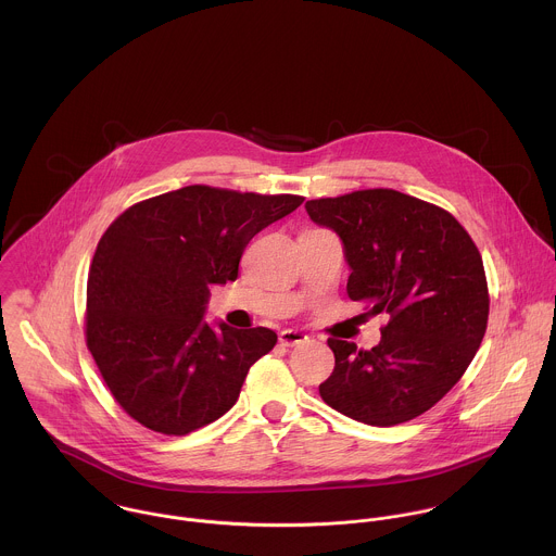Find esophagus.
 <instances>
[{"instance_id": "1", "label": "esophagus", "mask_w": 556, "mask_h": 556, "mask_svg": "<svg viewBox=\"0 0 556 556\" xmlns=\"http://www.w3.org/2000/svg\"><path fill=\"white\" fill-rule=\"evenodd\" d=\"M278 340H280L282 346H298V344L306 342L308 336L302 333V331H295V329H285V331H280Z\"/></svg>"}]
</instances>
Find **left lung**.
<instances>
[{"label": "left lung", "mask_w": 556, "mask_h": 556, "mask_svg": "<svg viewBox=\"0 0 556 556\" xmlns=\"http://www.w3.org/2000/svg\"><path fill=\"white\" fill-rule=\"evenodd\" d=\"M306 212L344 243L349 298L390 315L370 351L327 340L336 366L318 394L370 426L426 413L460 381L488 327L476 241L447 210L392 188L315 199Z\"/></svg>", "instance_id": "1"}]
</instances>
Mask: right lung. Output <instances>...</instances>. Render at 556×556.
I'll list each match as a JSON object with an SVG mask.
<instances>
[{"label": "right lung", "instance_id": "1", "mask_svg": "<svg viewBox=\"0 0 556 556\" xmlns=\"http://www.w3.org/2000/svg\"><path fill=\"white\" fill-rule=\"evenodd\" d=\"M302 203L194 184L139 201L109 225L89 265L85 342L135 421L184 437L238 402L250 366L278 336L212 329L210 285L236 280L248 241Z\"/></svg>", "mask_w": 556, "mask_h": 556}]
</instances>
